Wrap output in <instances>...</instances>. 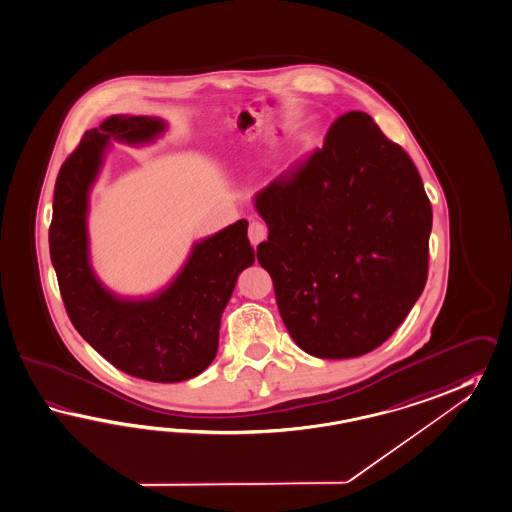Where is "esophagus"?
<instances>
[{"instance_id": "obj_1", "label": "esophagus", "mask_w": 512, "mask_h": 512, "mask_svg": "<svg viewBox=\"0 0 512 512\" xmlns=\"http://www.w3.org/2000/svg\"><path fill=\"white\" fill-rule=\"evenodd\" d=\"M265 237H267V226L263 223H258V221H252L249 226L250 243L256 247V245H260L262 241H265Z\"/></svg>"}]
</instances>
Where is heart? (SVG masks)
Instances as JSON below:
<instances>
[{"instance_id":"heart-1","label":"heart","mask_w":512,"mask_h":512,"mask_svg":"<svg viewBox=\"0 0 512 512\" xmlns=\"http://www.w3.org/2000/svg\"><path fill=\"white\" fill-rule=\"evenodd\" d=\"M304 145H308V141H306V143H304Z\"/></svg>"}]
</instances>
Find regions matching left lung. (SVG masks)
<instances>
[{"label":"left lung","mask_w":512,"mask_h":512,"mask_svg":"<svg viewBox=\"0 0 512 512\" xmlns=\"http://www.w3.org/2000/svg\"><path fill=\"white\" fill-rule=\"evenodd\" d=\"M254 208L269 228L258 262L304 353L328 360L369 353L420 299L431 202L407 152L366 113L338 118L323 148L258 193Z\"/></svg>","instance_id":"left-lung-1"}]
</instances>
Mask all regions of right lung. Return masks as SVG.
<instances>
[{
	"instance_id": "obj_1",
	"label": "right lung",
	"mask_w": 512,
	"mask_h": 512,
	"mask_svg": "<svg viewBox=\"0 0 512 512\" xmlns=\"http://www.w3.org/2000/svg\"><path fill=\"white\" fill-rule=\"evenodd\" d=\"M167 130L158 117H109L85 132L55 182L50 256L66 314L81 338L113 366L152 382L193 379L219 347L221 315L237 276L254 263L245 219L193 243L178 275L150 297H120L94 273L89 193L111 141L141 146Z\"/></svg>"
}]
</instances>
